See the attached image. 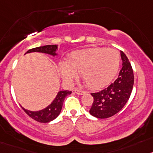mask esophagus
I'll use <instances>...</instances> for the list:
<instances>
[{
  "mask_svg": "<svg viewBox=\"0 0 153 153\" xmlns=\"http://www.w3.org/2000/svg\"><path fill=\"white\" fill-rule=\"evenodd\" d=\"M75 92L76 94H78V95H82V94H84L85 93V91L81 90V89H75Z\"/></svg>",
  "mask_w": 153,
  "mask_h": 153,
  "instance_id": "obj_1",
  "label": "esophagus"
}]
</instances>
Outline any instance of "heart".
<instances>
[{
  "instance_id": "heart-1",
  "label": "heart",
  "mask_w": 153,
  "mask_h": 153,
  "mask_svg": "<svg viewBox=\"0 0 153 153\" xmlns=\"http://www.w3.org/2000/svg\"><path fill=\"white\" fill-rule=\"evenodd\" d=\"M120 56L115 49L93 47L78 49L71 53L67 61L59 63L61 76L71 82L77 75V70L92 89L100 88L114 79L119 69Z\"/></svg>"
}]
</instances>
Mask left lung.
<instances>
[{"mask_svg": "<svg viewBox=\"0 0 153 153\" xmlns=\"http://www.w3.org/2000/svg\"><path fill=\"white\" fill-rule=\"evenodd\" d=\"M120 56L123 66L115 82L104 90L91 94L94 102L89 113L97 118L105 119L117 114L130 97L134 83L133 68L122 51Z\"/></svg>", "mask_w": 153, "mask_h": 153, "instance_id": "left-lung-1", "label": "left lung"}]
</instances>
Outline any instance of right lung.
<instances>
[{"instance_id": "add662e5", "label": "right lung", "mask_w": 153, "mask_h": 153, "mask_svg": "<svg viewBox=\"0 0 153 153\" xmlns=\"http://www.w3.org/2000/svg\"><path fill=\"white\" fill-rule=\"evenodd\" d=\"M57 50L58 45H46V46H39V47L30 49L26 53V54L30 53H42L55 57L58 56V53H56ZM71 94V91H59L54 100H53V102L48 105L46 108L40 111H32L23 108L22 106L21 107L23 111L27 113V114H28L30 117L35 120L36 121H38L39 123H49L50 121L56 119L59 115L65 98L66 97L67 95Z\"/></svg>"}]
</instances>
